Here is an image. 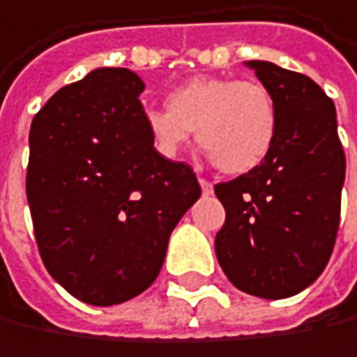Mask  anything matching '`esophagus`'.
<instances>
[{
  "label": "esophagus",
  "mask_w": 357,
  "mask_h": 357,
  "mask_svg": "<svg viewBox=\"0 0 357 357\" xmlns=\"http://www.w3.org/2000/svg\"><path fill=\"white\" fill-rule=\"evenodd\" d=\"M199 187H202L204 195H212V193H214V187H212V183H210V181H206V178H199Z\"/></svg>",
  "instance_id": "34e87169"
}]
</instances>
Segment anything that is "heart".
<instances>
[{"instance_id": "obj_1", "label": "heart", "mask_w": 357, "mask_h": 357, "mask_svg": "<svg viewBox=\"0 0 357 357\" xmlns=\"http://www.w3.org/2000/svg\"><path fill=\"white\" fill-rule=\"evenodd\" d=\"M166 107L145 112L155 153L176 160L197 130V143L216 168L243 174L260 166L278 135V107L258 81L195 77L166 95Z\"/></svg>"}]
</instances>
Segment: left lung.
Masks as SVG:
<instances>
[{
    "label": "left lung",
    "mask_w": 357,
    "mask_h": 357,
    "mask_svg": "<svg viewBox=\"0 0 357 357\" xmlns=\"http://www.w3.org/2000/svg\"><path fill=\"white\" fill-rule=\"evenodd\" d=\"M278 107V135L254 170L214 187L227 210L216 258L243 293L284 299L328 264L341 214L345 153L335 103L310 77L245 62Z\"/></svg>",
    "instance_id": "obj_1"
}]
</instances>
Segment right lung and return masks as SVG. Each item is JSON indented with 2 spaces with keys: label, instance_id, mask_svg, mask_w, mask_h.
Listing matches in <instances>:
<instances>
[{
  "label": "right lung",
  "instance_id": "1",
  "mask_svg": "<svg viewBox=\"0 0 357 357\" xmlns=\"http://www.w3.org/2000/svg\"><path fill=\"white\" fill-rule=\"evenodd\" d=\"M128 68H95L33 118L26 199L47 272L77 299L114 305L160 274L168 239L202 187L155 153Z\"/></svg>",
  "mask_w": 357,
  "mask_h": 357
}]
</instances>
